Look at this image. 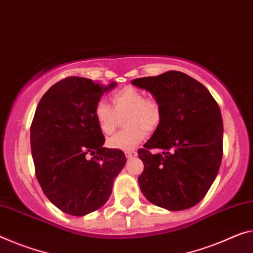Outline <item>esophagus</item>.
Here are the masks:
<instances>
[{
  "label": "esophagus",
  "instance_id": "obj_1",
  "mask_svg": "<svg viewBox=\"0 0 253 253\" xmlns=\"http://www.w3.org/2000/svg\"><path fill=\"white\" fill-rule=\"evenodd\" d=\"M126 158H133V157H135L137 156V151L135 150H129V151H126Z\"/></svg>",
  "mask_w": 253,
  "mask_h": 253
}]
</instances>
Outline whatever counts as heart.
Returning <instances> with one entry per match:
<instances>
[{
    "label": "heart",
    "mask_w": 253,
    "mask_h": 253,
    "mask_svg": "<svg viewBox=\"0 0 253 253\" xmlns=\"http://www.w3.org/2000/svg\"><path fill=\"white\" fill-rule=\"evenodd\" d=\"M110 99L113 108L104 100L96 104L95 118L99 130L112 134L123 118L126 127L107 140L111 148L133 149L146 138L147 132L153 133L161 126L164 112L156 97H145L139 89L129 86L113 92Z\"/></svg>",
    "instance_id": "1"
}]
</instances>
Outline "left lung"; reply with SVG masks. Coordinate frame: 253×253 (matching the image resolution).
Wrapping results in <instances>:
<instances>
[{
	"label": "left lung",
	"mask_w": 253,
	"mask_h": 253,
	"mask_svg": "<svg viewBox=\"0 0 253 253\" xmlns=\"http://www.w3.org/2000/svg\"><path fill=\"white\" fill-rule=\"evenodd\" d=\"M132 84L162 103L163 122L138 150L143 172L138 182L151 204L184 211L208 192L223 157V120L218 104L203 84L180 71L138 78ZM159 149L161 153L151 150Z\"/></svg>",
	"instance_id": "obj_1"
}]
</instances>
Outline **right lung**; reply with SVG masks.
<instances>
[{"label": "right lung", "instance_id": "1", "mask_svg": "<svg viewBox=\"0 0 253 253\" xmlns=\"http://www.w3.org/2000/svg\"><path fill=\"white\" fill-rule=\"evenodd\" d=\"M115 86L64 78L45 92L35 112L30 145L36 177L50 203L70 215L84 216L104 206L126 165L121 149L103 147L95 118L96 104Z\"/></svg>", "mask_w": 253, "mask_h": 253}]
</instances>
